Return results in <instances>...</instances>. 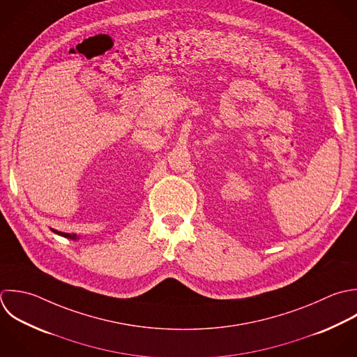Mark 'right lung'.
Listing matches in <instances>:
<instances>
[{"instance_id":"obj_1","label":"right lung","mask_w":357,"mask_h":357,"mask_svg":"<svg viewBox=\"0 0 357 357\" xmlns=\"http://www.w3.org/2000/svg\"><path fill=\"white\" fill-rule=\"evenodd\" d=\"M54 234H56V235H59V236H63V238H68V239H70V241H77L79 239V236L76 235V234H65V232H59V231H55V229H51Z\"/></svg>"}]
</instances>
